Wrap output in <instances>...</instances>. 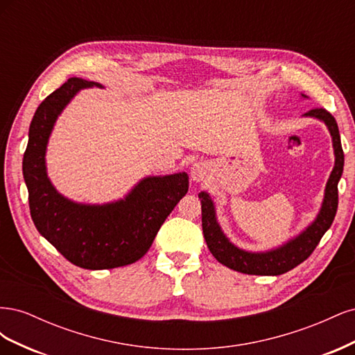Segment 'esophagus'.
<instances>
[{
    "mask_svg": "<svg viewBox=\"0 0 355 355\" xmlns=\"http://www.w3.org/2000/svg\"><path fill=\"white\" fill-rule=\"evenodd\" d=\"M207 173H209V167L204 163H201V161L191 167V179L196 182L204 180V178L207 176Z\"/></svg>",
    "mask_w": 355,
    "mask_h": 355,
    "instance_id": "obj_1",
    "label": "esophagus"
}]
</instances>
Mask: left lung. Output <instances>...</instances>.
Here are the masks:
<instances>
[{
  "label": "left lung",
  "mask_w": 355,
  "mask_h": 355,
  "mask_svg": "<svg viewBox=\"0 0 355 355\" xmlns=\"http://www.w3.org/2000/svg\"><path fill=\"white\" fill-rule=\"evenodd\" d=\"M305 99L306 96L302 94ZM304 116L317 118L323 121L331 136L333 151H335V167L324 189V198L321 202V209L313 223L292 240H288L280 247L266 252H249L232 244L227 235L223 234L216 218L214 202L207 192L201 191L198 198L201 200V222L202 234L206 239L210 253L216 257L222 265L231 268L234 271L250 275H280L308 259L314 252L321 237L330 228V225L336 216L338 210V184L343 171V151L340 145V135L338 123L330 112L323 108L311 110Z\"/></svg>",
  "instance_id": "8db88e82"
}]
</instances>
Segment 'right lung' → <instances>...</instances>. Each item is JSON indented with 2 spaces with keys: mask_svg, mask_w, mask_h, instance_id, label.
Here are the masks:
<instances>
[{
  "mask_svg": "<svg viewBox=\"0 0 355 355\" xmlns=\"http://www.w3.org/2000/svg\"><path fill=\"white\" fill-rule=\"evenodd\" d=\"M99 83L69 78L41 102L29 125L24 178L31 218L38 232L67 259L84 270L130 265L149 250L158 230L185 197V171L148 176L128 194L106 204L75 202L59 194L47 176L46 151L58 116L80 90Z\"/></svg>",
  "mask_w": 355,
  "mask_h": 355,
  "instance_id": "1",
  "label": "right lung"
}]
</instances>
